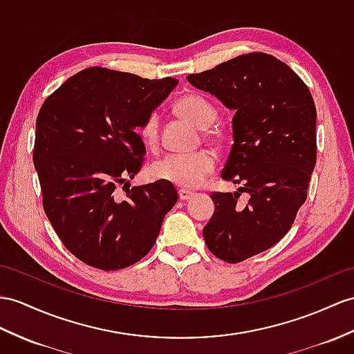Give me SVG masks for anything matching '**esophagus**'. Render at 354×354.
Listing matches in <instances>:
<instances>
[{
	"instance_id": "obj_1",
	"label": "esophagus",
	"mask_w": 354,
	"mask_h": 354,
	"mask_svg": "<svg viewBox=\"0 0 354 354\" xmlns=\"http://www.w3.org/2000/svg\"><path fill=\"white\" fill-rule=\"evenodd\" d=\"M178 196H180V200H182V201H186V200H189V198L194 196V192L189 191V189H180Z\"/></svg>"
}]
</instances>
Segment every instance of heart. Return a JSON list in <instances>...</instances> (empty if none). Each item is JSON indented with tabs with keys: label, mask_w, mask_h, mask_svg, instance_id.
<instances>
[{
	"label": "heart",
	"mask_w": 354,
	"mask_h": 354,
	"mask_svg": "<svg viewBox=\"0 0 354 354\" xmlns=\"http://www.w3.org/2000/svg\"><path fill=\"white\" fill-rule=\"evenodd\" d=\"M176 112L194 126L205 129V136L212 142H221L223 138L218 129H207L218 118V109L210 100L200 94H186L176 102ZM140 136L144 145L156 150L159 145V115L156 112L144 120L140 127ZM216 168V159L207 150L189 154H168L153 165V174L180 187L194 189L201 186Z\"/></svg>",
	"instance_id": "obj_1"
}]
</instances>
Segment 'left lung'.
<instances>
[{
    "label": "left lung",
    "instance_id": "1",
    "mask_svg": "<svg viewBox=\"0 0 354 354\" xmlns=\"http://www.w3.org/2000/svg\"><path fill=\"white\" fill-rule=\"evenodd\" d=\"M194 87L234 109L232 144L222 178L239 192H212L214 213L203 230L209 251L240 263L290 231L317 160V111L306 84L277 57L251 53L201 73ZM240 192L250 200L238 201Z\"/></svg>",
    "mask_w": 354,
    "mask_h": 354
}]
</instances>
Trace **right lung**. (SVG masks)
Returning a JSON list of instances; mask_svg holds the SVG:
<instances>
[{"instance_id":"1","label":"right lung","mask_w":354,"mask_h":354,"mask_svg":"<svg viewBox=\"0 0 354 354\" xmlns=\"http://www.w3.org/2000/svg\"><path fill=\"white\" fill-rule=\"evenodd\" d=\"M177 82L90 67L43 102L32 153L43 209L82 263L100 270L138 263L177 203L176 187L165 180L120 189L145 162L136 129Z\"/></svg>"}]
</instances>
